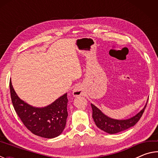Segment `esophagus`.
<instances>
[{
	"instance_id": "esophagus-1",
	"label": "esophagus",
	"mask_w": 158,
	"mask_h": 158,
	"mask_svg": "<svg viewBox=\"0 0 158 158\" xmlns=\"http://www.w3.org/2000/svg\"><path fill=\"white\" fill-rule=\"evenodd\" d=\"M73 95L74 97H79L80 95H83V90L80 86H76L74 88L73 90Z\"/></svg>"
}]
</instances>
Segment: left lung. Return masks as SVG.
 I'll return each mask as SVG.
<instances>
[{
	"instance_id": "left-lung-1",
	"label": "left lung",
	"mask_w": 158,
	"mask_h": 158,
	"mask_svg": "<svg viewBox=\"0 0 158 158\" xmlns=\"http://www.w3.org/2000/svg\"><path fill=\"white\" fill-rule=\"evenodd\" d=\"M148 100L146 101L145 106L139 113L132 117L129 118L122 120L114 119L107 116L97 106L93 105V104H90L93 109V118L94 120L97 127L101 130H103L104 132L109 134H116L122 132V131H124L134 126L139 121L146 109Z\"/></svg>"
}]
</instances>
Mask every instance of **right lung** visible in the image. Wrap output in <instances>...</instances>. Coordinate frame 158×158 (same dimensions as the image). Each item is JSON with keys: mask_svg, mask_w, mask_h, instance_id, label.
<instances>
[{"mask_svg": "<svg viewBox=\"0 0 158 158\" xmlns=\"http://www.w3.org/2000/svg\"><path fill=\"white\" fill-rule=\"evenodd\" d=\"M10 89L16 113L32 133L41 137L52 139L63 132L68 115L67 93L49 105L36 107L20 99L11 81L10 82Z\"/></svg>", "mask_w": 158, "mask_h": 158, "instance_id": "right-lung-1", "label": "right lung"}]
</instances>
